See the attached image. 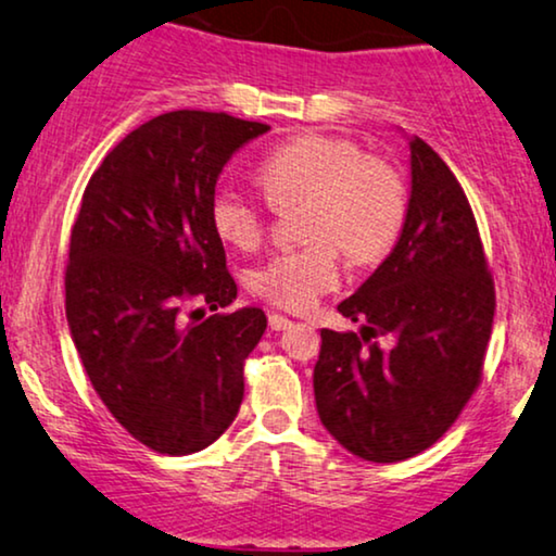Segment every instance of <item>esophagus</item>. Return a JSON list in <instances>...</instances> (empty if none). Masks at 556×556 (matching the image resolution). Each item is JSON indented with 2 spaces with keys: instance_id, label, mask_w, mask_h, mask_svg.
Wrapping results in <instances>:
<instances>
[{
  "instance_id": "1",
  "label": "esophagus",
  "mask_w": 556,
  "mask_h": 556,
  "mask_svg": "<svg viewBox=\"0 0 556 556\" xmlns=\"http://www.w3.org/2000/svg\"><path fill=\"white\" fill-rule=\"evenodd\" d=\"M269 326H271V330H287V328H292V320L285 318V315H279V313H271Z\"/></svg>"
}]
</instances>
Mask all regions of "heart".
<instances>
[{
    "label": "heart",
    "instance_id": "b5f03b06",
    "mask_svg": "<svg viewBox=\"0 0 556 556\" xmlns=\"http://www.w3.org/2000/svg\"><path fill=\"white\" fill-rule=\"evenodd\" d=\"M266 200L223 187L210 200V223L228 245L256 249L274 210H300L298 249L269 258L254 290L271 305L305 313L341 282V249L354 264H377L407 220L405 179L390 161L369 156L356 140L305 132L266 153L256 166Z\"/></svg>",
    "mask_w": 556,
    "mask_h": 556
}]
</instances>
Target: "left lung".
<instances>
[{"mask_svg": "<svg viewBox=\"0 0 556 556\" xmlns=\"http://www.w3.org/2000/svg\"><path fill=\"white\" fill-rule=\"evenodd\" d=\"M410 202L392 254L320 330L313 388L328 433L367 462L410 459L444 435L482 382L495 282L452 168L410 140ZM379 338H388L384 348Z\"/></svg>", "mask_w": 556, "mask_h": 556, "instance_id": "obj_1", "label": "left lung"}]
</instances>
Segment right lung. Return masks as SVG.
Returning <instances> with one entry per match:
<instances>
[{
	"label": "right lung",
	"instance_id": "right-lung-1",
	"mask_svg": "<svg viewBox=\"0 0 556 556\" xmlns=\"http://www.w3.org/2000/svg\"><path fill=\"white\" fill-rule=\"evenodd\" d=\"M266 130L228 112H164L130 130L81 194L63 279L74 346L117 424L159 454L210 446L241 407L266 315H205L238 292L210 200L228 159Z\"/></svg>",
	"mask_w": 556,
	"mask_h": 556
}]
</instances>
